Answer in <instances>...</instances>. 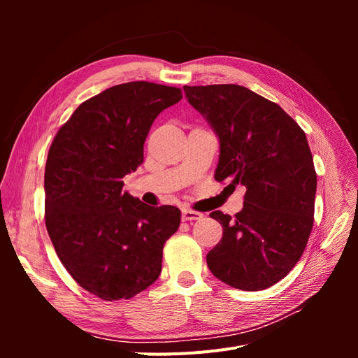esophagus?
I'll use <instances>...</instances> for the list:
<instances>
[{
    "mask_svg": "<svg viewBox=\"0 0 358 358\" xmlns=\"http://www.w3.org/2000/svg\"><path fill=\"white\" fill-rule=\"evenodd\" d=\"M201 218H203V213H200V212L189 210V209L182 210V221H197Z\"/></svg>",
    "mask_w": 358,
    "mask_h": 358,
    "instance_id": "obj_1",
    "label": "esophagus"
}]
</instances>
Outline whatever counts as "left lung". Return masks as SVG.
Returning <instances> with one entry per match:
<instances>
[{"mask_svg":"<svg viewBox=\"0 0 358 358\" xmlns=\"http://www.w3.org/2000/svg\"><path fill=\"white\" fill-rule=\"evenodd\" d=\"M183 91L220 138L215 179L246 188L234 218L210 213L224 233L206 257L208 266L227 285L266 289L296 266L312 231L317 173L306 134L282 107L245 86Z\"/></svg>","mask_w":358,"mask_h":358,"instance_id":"1","label":"left lung"}]
</instances>
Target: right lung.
<instances>
[{
    "label": "right lung",
    "instance_id": "add662e5",
    "mask_svg": "<svg viewBox=\"0 0 358 358\" xmlns=\"http://www.w3.org/2000/svg\"><path fill=\"white\" fill-rule=\"evenodd\" d=\"M182 99L173 86L128 82L83 101L50 145L45 220L64 267L107 301L131 299L161 273L162 248L180 224L175 206L152 208L122 191L143 162L155 117Z\"/></svg>",
    "mask_w": 358,
    "mask_h": 358
}]
</instances>
